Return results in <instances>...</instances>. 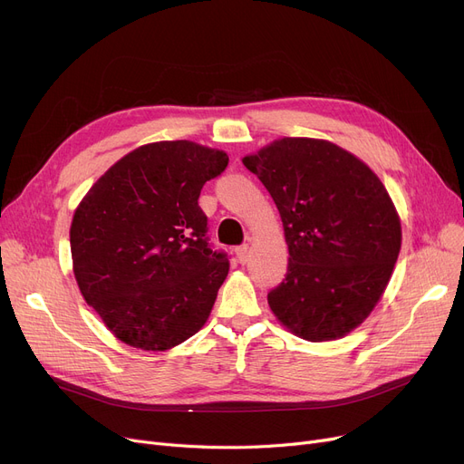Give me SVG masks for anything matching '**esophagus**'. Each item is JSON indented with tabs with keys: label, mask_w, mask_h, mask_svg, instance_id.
<instances>
[{
	"label": "esophagus",
	"mask_w": 464,
	"mask_h": 464,
	"mask_svg": "<svg viewBox=\"0 0 464 464\" xmlns=\"http://www.w3.org/2000/svg\"><path fill=\"white\" fill-rule=\"evenodd\" d=\"M235 252H237V257H238L240 263H246L250 259V246L248 245L238 246Z\"/></svg>",
	"instance_id": "esophagus-1"
}]
</instances>
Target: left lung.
<instances>
[{
    "label": "left lung",
    "instance_id": "left-lung-1",
    "mask_svg": "<svg viewBox=\"0 0 464 464\" xmlns=\"http://www.w3.org/2000/svg\"><path fill=\"white\" fill-rule=\"evenodd\" d=\"M242 163L280 212L287 273L266 295L291 333L324 343L369 318L401 252V219L382 180L340 146L284 137Z\"/></svg>",
    "mask_w": 464,
    "mask_h": 464
}]
</instances>
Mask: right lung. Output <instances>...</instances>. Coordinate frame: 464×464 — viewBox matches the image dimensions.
Returning a JSON list of instances; mask_svg holds the SVG:
<instances>
[{
	"mask_svg": "<svg viewBox=\"0 0 464 464\" xmlns=\"http://www.w3.org/2000/svg\"><path fill=\"white\" fill-rule=\"evenodd\" d=\"M229 163L224 150L160 140L118 160L79 203L69 229L84 301L128 346L165 352L208 320L229 273L198 199Z\"/></svg>",
	"mask_w": 464,
	"mask_h": 464,
	"instance_id": "1",
	"label": "right lung"
}]
</instances>
